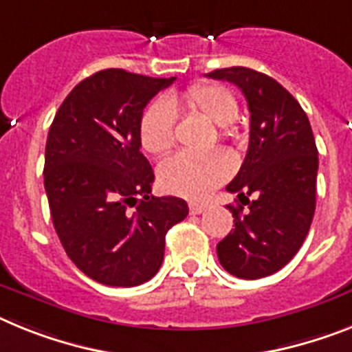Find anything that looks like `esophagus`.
<instances>
[{
  "mask_svg": "<svg viewBox=\"0 0 352 352\" xmlns=\"http://www.w3.org/2000/svg\"><path fill=\"white\" fill-rule=\"evenodd\" d=\"M206 206H204V204H197V202H191L190 204V212L191 214H200V212H204L206 211Z\"/></svg>",
  "mask_w": 352,
  "mask_h": 352,
  "instance_id": "obj_1",
  "label": "esophagus"
}]
</instances>
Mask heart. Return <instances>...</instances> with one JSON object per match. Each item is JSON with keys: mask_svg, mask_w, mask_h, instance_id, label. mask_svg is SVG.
Segmentation results:
<instances>
[{"mask_svg": "<svg viewBox=\"0 0 352 352\" xmlns=\"http://www.w3.org/2000/svg\"><path fill=\"white\" fill-rule=\"evenodd\" d=\"M197 112L220 126V135L231 141L238 135L234 120L238 102L231 91L218 84L191 85L168 102H155L140 120V140L143 148L153 155L166 153L175 143V111ZM232 173L231 161L220 152L175 153L159 168V182L166 191L186 199L199 200L226 182Z\"/></svg>", "mask_w": 352, "mask_h": 352, "instance_id": "b5f03b06", "label": "heart"}]
</instances>
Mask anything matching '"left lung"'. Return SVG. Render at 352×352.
<instances>
[{"mask_svg":"<svg viewBox=\"0 0 352 352\" xmlns=\"http://www.w3.org/2000/svg\"><path fill=\"white\" fill-rule=\"evenodd\" d=\"M206 76L238 85L249 103L250 140L238 175L227 186L243 206H229L234 229L217 245L220 265L240 279L281 270L308 236L315 214L318 152L299 102L279 82L249 67Z\"/></svg>","mask_w":352,"mask_h":352,"instance_id":"1","label":"left lung"}]
</instances>
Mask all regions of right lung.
Instances as JSON below:
<instances>
[{
	"label": "right lung",
	"mask_w": 352,
	"mask_h": 352,
	"mask_svg": "<svg viewBox=\"0 0 352 352\" xmlns=\"http://www.w3.org/2000/svg\"><path fill=\"white\" fill-rule=\"evenodd\" d=\"M171 78L103 69L75 85L50 126L44 190L69 259L107 286L152 279L164 236L188 217L177 197H153V170L141 153L140 120Z\"/></svg>",
	"instance_id": "obj_1"
}]
</instances>
